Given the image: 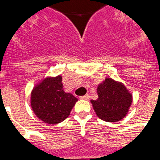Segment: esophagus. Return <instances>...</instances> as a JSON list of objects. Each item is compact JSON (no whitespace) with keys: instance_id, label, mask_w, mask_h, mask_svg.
I'll list each match as a JSON object with an SVG mask.
<instances>
[{"instance_id":"obj_1","label":"esophagus","mask_w":160,"mask_h":160,"mask_svg":"<svg viewBox=\"0 0 160 160\" xmlns=\"http://www.w3.org/2000/svg\"><path fill=\"white\" fill-rule=\"evenodd\" d=\"M80 99H82V100H88L89 99V95L86 94L84 95V96H81L80 97Z\"/></svg>"}]
</instances>
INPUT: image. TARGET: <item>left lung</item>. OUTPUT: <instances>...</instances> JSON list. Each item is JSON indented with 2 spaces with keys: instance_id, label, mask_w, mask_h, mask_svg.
Returning a JSON list of instances; mask_svg holds the SVG:
<instances>
[{
  "instance_id": "8db88e82",
  "label": "left lung",
  "mask_w": 160,
  "mask_h": 160,
  "mask_svg": "<svg viewBox=\"0 0 160 160\" xmlns=\"http://www.w3.org/2000/svg\"><path fill=\"white\" fill-rule=\"evenodd\" d=\"M97 100H91L99 119L118 122L125 117L132 102V94L123 83L107 77L98 85Z\"/></svg>"
}]
</instances>
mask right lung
<instances>
[{
	"label": "right lung",
	"instance_id": "1",
	"mask_svg": "<svg viewBox=\"0 0 160 160\" xmlns=\"http://www.w3.org/2000/svg\"><path fill=\"white\" fill-rule=\"evenodd\" d=\"M62 76H47L31 92V107L37 117L49 124H57L69 116L78 101L63 89Z\"/></svg>",
	"mask_w": 160,
	"mask_h": 160
}]
</instances>
